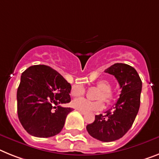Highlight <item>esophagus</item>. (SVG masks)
<instances>
[{"instance_id": "34e87169", "label": "esophagus", "mask_w": 159, "mask_h": 159, "mask_svg": "<svg viewBox=\"0 0 159 159\" xmlns=\"http://www.w3.org/2000/svg\"><path fill=\"white\" fill-rule=\"evenodd\" d=\"M79 111V112L81 113V114H82V115L86 114V112H84V111Z\"/></svg>"}]
</instances>
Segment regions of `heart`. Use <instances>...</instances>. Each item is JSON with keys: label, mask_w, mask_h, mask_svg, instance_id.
<instances>
[{"label": "heart", "mask_w": 159, "mask_h": 159, "mask_svg": "<svg viewBox=\"0 0 159 159\" xmlns=\"http://www.w3.org/2000/svg\"><path fill=\"white\" fill-rule=\"evenodd\" d=\"M97 87L101 90V93L98 97V99L99 101H95L92 102L84 98H77L73 100L72 102V105L74 108L78 111H82L84 112H89V111H99L103 108V102L101 100H103L104 102H109L113 99V94L111 92V84L107 81V80H100L96 84ZM71 95L73 97H79L85 94V88L82 85L77 84L72 86L71 88Z\"/></svg>", "instance_id": "1"}]
</instances>
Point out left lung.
<instances>
[{"instance_id":"obj_1","label":"left lung","mask_w":159,"mask_h":159,"mask_svg":"<svg viewBox=\"0 0 159 159\" xmlns=\"http://www.w3.org/2000/svg\"><path fill=\"white\" fill-rule=\"evenodd\" d=\"M105 73L115 76L121 94L113 109L107 111L106 115L95 116L86 130L95 139L109 142L121 138L132 127L139 111L142 82L136 69L126 64H114Z\"/></svg>"}]
</instances>
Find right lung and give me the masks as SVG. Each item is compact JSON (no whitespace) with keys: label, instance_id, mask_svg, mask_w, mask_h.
<instances>
[{"label":"right lung","instance_id":"obj_1","mask_svg":"<svg viewBox=\"0 0 159 159\" xmlns=\"http://www.w3.org/2000/svg\"><path fill=\"white\" fill-rule=\"evenodd\" d=\"M70 90L71 85L49 66L39 65L26 69L17 91L18 119L25 130L37 137L58 134L73 111L61 106L71 101Z\"/></svg>","mask_w":159,"mask_h":159}]
</instances>
